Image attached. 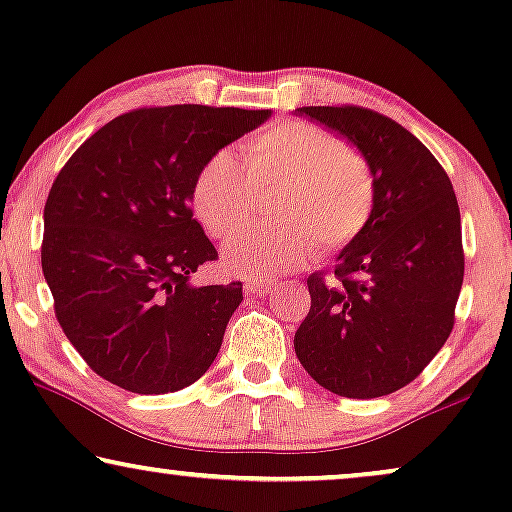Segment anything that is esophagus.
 <instances>
[{"instance_id":"obj_1","label":"esophagus","mask_w":512,"mask_h":512,"mask_svg":"<svg viewBox=\"0 0 512 512\" xmlns=\"http://www.w3.org/2000/svg\"><path fill=\"white\" fill-rule=\"evenodd\" d=\"M244 289H247L249 296H268L277 289V282L275 279H249Z\"/></svg>"}]
</instances>
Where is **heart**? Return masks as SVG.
<instances>
[{
  "label": "heart",
  "instance_id": "obj_1",
  "mask_svg": "<svg viewBox=\"0 0 512 512\" xmlns=\"http://www.w3.org/2000/svg\"><path fill=\"white\" fill-rule=\"evenodd\" d=\"M233 151L212 153L193 181V209L209 235L226 240L249 219L258 191L282 186L277 230H247L223 249V265L240 277L265 279L314 263L319 242L345 249L370 223L377 184L359 146L305 121L272 123Z\"/></svg>",
  "mask_w": 512,
  "mask_h": 512
}]
</instances>
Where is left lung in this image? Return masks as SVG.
<instances>
[{
    "mask_svg": "<svg viewBox=\"0 0 512 512\" xmlns=\"http://www.w3.org/2000/svg\"><path fill=\"white\" fill-rule=\"evenodd\" d=\"M366 153L377 200L366 230L340 251L333 282L307 277L312 307L293 338L321 387L347 398L394 394L450 338L464 282L452 181L419 139L377 111L300 107Z\"/></svg>",
    "mask_w": 512,
    "mask_h": 512,
    "instance_id": "1",
    "label": "left lung"
}]
</instances>
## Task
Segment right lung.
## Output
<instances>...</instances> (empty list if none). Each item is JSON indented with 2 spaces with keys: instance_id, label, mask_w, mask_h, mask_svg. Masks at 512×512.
Listing matches in <instances>:
<instances>
[{
  "instance_id": "add662e5",
  "label": "right lung",
  "mask_w": 512,
  "mask_h": 512,
  "mask_svg": "<svg viewBox=\"0 0 512 512\" xmlns=\"http://www.w3.org/2000/svg\"><path fill=\"white\" fill-rule=\"evenodd\" d=\"M268 118V109L202 104L132 109L55 177L41 270L67 340L107 382L167 394L212 366L242 282H191L219 258L193 219V181L212 153Z\"/></svg>"
}]
</instances>
